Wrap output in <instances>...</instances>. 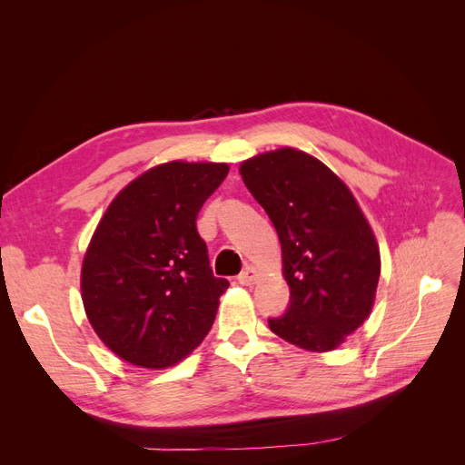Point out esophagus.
<instances>
[{
  "instance_id": "esophagus-1",
  "label": "esophagus",
  "mask_w": 465,
  "mask_h": 465,
  "mask_svg": "<svg viewBox=\"0 0 465 465\" xmlns=\"http://www.w3.org/2000/svg\"><path fill=\"white\" fill-rule=\"evenodd\" d=\"M258 279H260V270H256L254 265H246L244 270H242V273L238 275V283L248 287V285H254Z\"/></svg>"
}]
</instances>
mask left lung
Instances as JSON below:
<instances>
[{"label": "left lung", "mask_w": 465, "mask_h": 465, "mask_svg": "<svg viewBox=\"0 0 465 465\" xmlns=\"http://www.w3.org/2000/svg\"><path fill=\"white\" fill-rule=\"evenodd\" d=\"M238 173L273 223L291 289L287 312L270 330L312 353L341 347L371 316L380 279V248L355 195L294 147L260 153Z\"/></svg>", "instance_id": "obj_1"}]
</instances>
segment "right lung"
Wrapping results in <instances>:
<instances>
[{
  "instance_id": "add662e5",
  "label": "right lung",
  "mask_w": 465,
  "mask_h": 465,
  "mask_svg": "<svg viewBox=\"0 0 465 465\" xmlns=\"http://www.w3.org/2000/svg\"><path fill=\"white\" fill-rule=\"evenodd\" d=\"M227 163L168 161L122 188L91 236L81 299L112 353L142 369H168L198 347L227 279L213 277L195 229Z\"/></svg>"
}]
</instances>
